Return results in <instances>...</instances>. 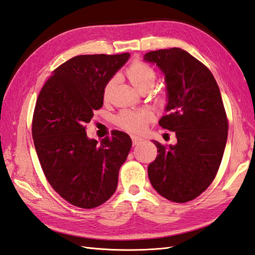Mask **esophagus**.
<instances>
[{"label":"esophagus","instance_id":"obj_1","mask_svg":"<svg viewBox=\"0 0 255 255\" xmlns=\"http://www.w3.org/2000/svg\"><path fill=\"white\" fill-rule=\"evenodd\" d=\"M131 139H132V144L133 145H137V144L141 143L143 141V139L138 137V136H131Z\"/></svg>","mask_w":255,"mask_h":255}]
</instances>
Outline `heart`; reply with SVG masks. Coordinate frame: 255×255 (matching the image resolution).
<instances>
[{
  "label": "heart",
  "instance_id": "heart-1",
  "mask_svg": "<svg viewBox=\"0 0 255 255\" xmlns=\"http://www.w3.org/2000/svg\"><path fill=\"white\" fill-rule=\"evenodd\" d=\"M126 74L133 88L139 92L144 89H152L156 80L154 70L147 63L139 61L130 64L127 69ZM114 84H115V78L111 79L105 84L104 91H103L105 99L110 95ZM151 118H152V115L148 111H124L119 114L116 122L118 126L125 130L138 132L143 130Z\"/></svg>",
  "mask_w": 255,
  "mask_h": 255
}]
</instances>
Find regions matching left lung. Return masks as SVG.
<instances>
[{
	"label": "left lung",
	"mask_w": 255,
	"mask_h": 255,
	"mask_svg": "<svg viewBox=\"0 0 255 255\" xmlns=\"http://www.w3.org/2000/svg\"><path fill=\"white\" fill-rule=\"evenodd\" d=\"M145 62L163 73L165 112L159 125L177 142L164 147L148 166L151 185L161 196L186 203L199 196L217 174L228 137V121L214 75L181 48L147 52Z\"/></svg>",
	"instance_id": "8db88e82"
}]
</instances>
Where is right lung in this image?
Instances as JSON below:
<instances>
[{
	"label": "right lung",
	"mask_w": 255,
	"mask_h": 255,
	"mask_svg": "<svg viewBox=\"0 0 255 255\" xmlns=\"http://www.w3.org/2000/svg\"><path fill=\"white\" fill-rule=\"evenodd\" d=\"M129 57L70 59L52 72L37 99L31 131L41 169L52 188L77 207L94 208L112 197L131 149L126 132L115 130L99 143L85 131L103 106L105 84Z\"/></svg>",
	"instance_id": "right-lung-1"
}]
</instances>
